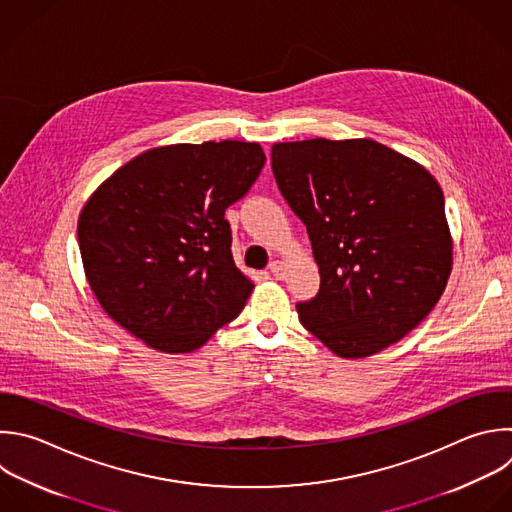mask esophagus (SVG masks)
<instances>
[{
  "mask_svg": "<svg viewBox=\"0 0 512 512\" xmlns=\"http://www.w3.org/2000/svg\"><path fill=\"white\" fill-rule=\"evenodd\" d=\"M269 271L273 273V277H275V279H283V265H281L279 261L269 263Z\"/></svg>",
  "mask_w": 512,
  "mask_h": 512,
  "instance_id": "esophagus-1",
  "label": "esophagus"
}]
</instances>
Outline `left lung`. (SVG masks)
Instances as JSON below:
<instances>
[{
    "label": "left lung",
    "instance_id": "left-lung-1",
    "mask_svg": "<svg viewBox=\"0 0 512 512\" xmlns=\"http://www.w3.org/2000/svg\"><path fill=\"white\" fill-rule=\"evenodd\" d=\"M271 168L319 265L317 295L297 303L303 327L342 358L396 344L438 303L452 269L436 179L370 138L279 142Z\"/></svg>",
    "mask_w": 512,
    "mask_h": 512
}]
</instances>
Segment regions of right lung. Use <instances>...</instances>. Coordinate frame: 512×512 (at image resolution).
<instances>
[{
	"instance_id": "add662e5",
	"label": "right lung",
	"mask_w": 512,
	"mask_h": 512,
	"mask_svg": "<svg viewBox=\"0 0 512 512\" xmlns=\"http://www.w3.org/2000/svg\"><path fill=\"white\" fill-rule=\"evenodd\" d=\"M263 164L257 142L150 148L84 205L86 279L104 311L148 348L193 352L243 311L255 285L235 267L225 211Z\"/></svg>"
}]
</instances>
